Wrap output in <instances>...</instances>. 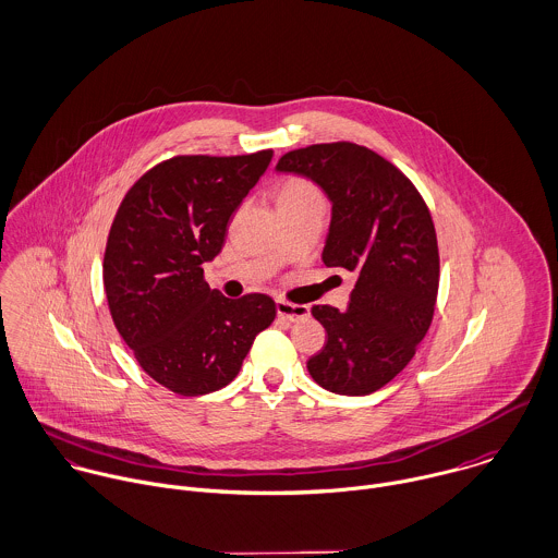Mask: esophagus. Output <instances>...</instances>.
<instances>
[{
	"instance_id": "1",
	"label": "esophagus",
	"mask_w": 558,
	"mask_h": 558,
	"mask_svg": "<svg viewBox=\"0 0 558 558\" xmlns=\"http://www.w3.org/2000/svg\"><path fill=\"white\" fill-rule=\"evenodd\" d=\"M277 314L290 323L294 320H303L310 316V307L307 305H296V303H288L283 299H277Z\"/></svg>"
}]
</instances>
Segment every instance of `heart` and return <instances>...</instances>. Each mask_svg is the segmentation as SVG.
<instances>
[{"label":"heart","mask_w":558,"mask_h":558,"mask_svg":"<svg viewBox=\"0 0 558 558\" xmlns=\"http://www.w3.org/2000/svg\"><path fill=\"white\" fill-rule=\"evenodd\" d=\"M277 203L279 207H296L307 203H325L323 192L305 178H286L277 186Z\"/></svg>","instance_id":"1"}]
</instances>
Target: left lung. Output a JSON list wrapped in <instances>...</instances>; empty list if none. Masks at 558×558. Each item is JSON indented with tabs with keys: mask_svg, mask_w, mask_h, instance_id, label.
Returning <instances> with one entry per match:
<instances>
[{
	"mask_svg": "<svg viewBox=\"0 0 558 558\" xmlns=\"http://www.w3.org/2000/svg\"><path fill=\"white\" fill-rule=\"evenodd\" d=\"M277 171L305 175L327 192L333 218L323 262L357 275L344 312L312 307L327 344L307 371L329 391L372 393L411 362L433 320L439 248L430 211L400 169L355 143L288 151Z\"/></svg>",
	"mask_w": 558,
	"mask_h": 558,
	"instance_id": "left-lung-1",
	"label": "left lung"
}]
</instances>
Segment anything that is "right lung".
<instances>
[{"label":"right lung","mask_w":558,"mask_h":558,"mask_svg":"<svg viewBox=\"0 0 558 558\" xmlns=\"http://www.w3.org/2000/svg\"><path fill=\"white\" fill-rule=\"evenodd\" d=\"M270 160L272 149L173 156L128 190L112 220L104 288L114 327L141 368L180 396L229 385L277 316L270 296L233 301L203 277Z\"/></svg>","instance_id":"1"}]
</instances>
